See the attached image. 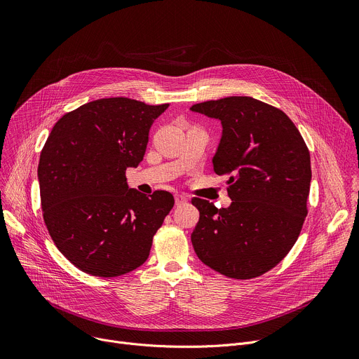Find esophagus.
Masks as SVG:
<instances>
[{
    "mask_svg": "<svg viewBox=\"0 0 359 359\" xmlns=\"http://www.w3.org/2000/svg\"><path fill=\"white\" fill-rule=\"evenodd\" d=\"M186 201H187V197H186L184 194H176V196H175L176 206H180V204H183V203H186Z\"/></svg>",
    "mask_w": 359,
    "mask_h": 359,
    "instance_id": "esophagus-1",
    "label": "esophagus"
}]
</instances>
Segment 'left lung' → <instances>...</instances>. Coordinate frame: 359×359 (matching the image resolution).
Listing matches in <instances>:
<instances>
[{"instance_id":"left-lung-1","label":"left lung","mask_w":359,"mask_h":359,"mask_svg":"<svg viewBox=\"0 0 359 359\" xmlns=\"http://www.w3.org/2000/svg\"><path fill=\"white\" fill-rule=\"evenodd\" d=\"M190 111L222 123L213 169L229 176L233 200L227 209L191 200L200 212L193 248L226 277H259L285 257L299 236L311 183L310 151L283 111L254 97L208 100Z\"/></svg>"}]
</instances>
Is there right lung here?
<instances>
[{"label":"right lung","instance_id":"add662e5","mask_svg":"<svg viewBox=\"0 0 359 359\" xmlns=\"http://www.w3.org/2000/svg\"><path fill=\"white\" fill-rule=\"evenodd\" d=\"M129 97L96 99L65 114L41 151L43 222L58 250L83 273L118 277L142 266L172 210L169 191L130 189L149 130L166 109Z\"/></svg>","mask_w":359,"mask_h":359}]
</instances>
